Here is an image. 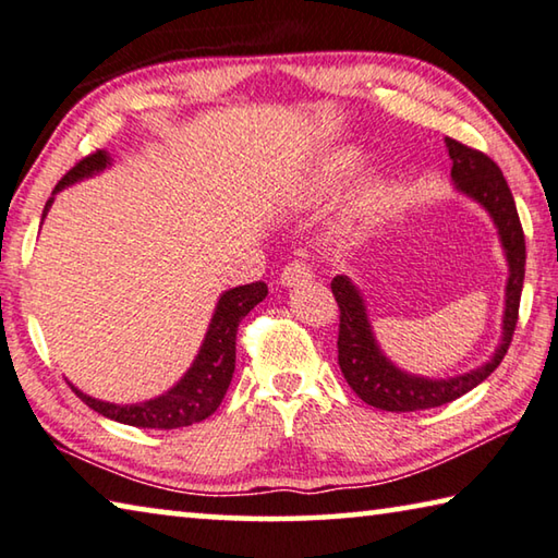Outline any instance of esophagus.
<instances>
[{"instance_id": "34e87169", "label": "esophagus", "mask_w": 558, "mask_h": 558, "mask_svg": "<svg viewBox=\"0 0 558 558\" xmlns=\"http://www.w3.org/2000/svg\"><path fill=\"white\" fill-rule=\"evenodd\" d=\"M313 278V268L303 260H293L288 263L286 268H282L280 272V286L282 288H298L303 286V282H307Z\"/></svg>"}]
</instances>
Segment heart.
<instances>
[{"label":"heart","mask_w":558,"mask_h":558,"mask_svg":"<svg viewBox=\"0 0 558 558\" xmlns=\"http://www.w3.org/2000/svg\"><path fill=\"white\" fill-rule=\"evenodd\" d=\"M360 166H362V151H357V148L352 146L338 148V151H332L330 156L317 163V168L311 173V179L305 183V193L313 198L332 196L342 183H348L352 175L360 171ZM383 191H385V181L379 179L377 173H369L367 179L362 181L357 208L365 210L373 206V203L383 196Z\"/></svg>","instance_id":"heart-1"}]
</instances>
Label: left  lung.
Returning <instances> with one entry per match:
<instances>
[{"instance_id": "obj_1", "label": "left lung", "mask_w": 558, "mask_h": 558, "mask_svg": "<svg viewBox=\"0 0 558 558\" xmlns=\"http://www.w3.org/2000/svg\"><path fill=\"white\" fill-rule=\"evenodd\" d=\"M449 158H452V183L462 196L489 214L494 228H497L501 251L507 255L509 278L504 288V317H501V338L494 348L492 357L484 365L466 369L454 377H424L407 373L397 367L385 355L375 338L373 323L367 315V303L362 290L348 276H335L330 288L340 307V335H338V362L348 385L355 390L362 402L377 407L385 412H417L429 410L457 400V397L474 390L482 385L494 369L499 367L509 350L511 335H514L519 317L521 288H524V265H526V245L524 231H521L519 214L514 206L507 179H504L499 166L489 156L474 148L459 144L454 138H445Z\"/></svg>"}]
</instances>
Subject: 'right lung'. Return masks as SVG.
Returning <instances> with one entry per match:
<instances>
[{"instance_id":"obj_1","label":"right lung","mask_w":558,"mask_h":558,"mask_svg":"<svg viewBox=\"0 0 558 558\" xmlns=\"http://www.w3.org/2000/svg\"><path fill=\"white\" fill-rule=\"evenodd\" d=\"M111 163L113 158L109 151H96L92 156H86L84 161H78L72 171L57 183L54 193H51L47 206H44L41 220L47 218L59 191H64L69 185L84 179H92V175L104 173ZM265 295H268V286L260 280L220 293L196 360L191 362V367L185 369L183 377L171 387V390L154 397V400L134 404H113L96 400V397L82 392L72 383L69 385H72V390L82 397V402L92 407L94 412H99L113 422L131 424V427L179 429L189 427V424L203 422L218 410V404L223 402L228 385H231L233 379L238 323H241L255 305L263 303Z\"/></svg>"}]
</instances>
